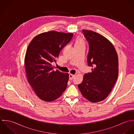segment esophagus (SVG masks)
Instances as JSON below:
<instances>
[{"instance_id":"34e87169","label":"esophagus","mask_w":134,"mask_h":134,"mask_svg":"<svg viewBox=\"0 0 134 134\" xmlns=\"http://www.w3.org/2000/svg\"><path fill=\"white\" fill-rule=\"evenodd\" d=\"M75 75H72V74H70L69 75V79L71 80H72L74 79V78H75Z\"/></svg>"}]
</instances>
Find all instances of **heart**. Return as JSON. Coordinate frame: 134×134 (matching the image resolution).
<instances>
[{"instance_id": "b5f03b06", "label": "heart", "mask_w": 134, "mask_h": 134, "mask_svg": "<svg viewBox=\"0 0 134 134\" xmlns=\"http://www.w3.org/2000/svg\"><path fill=\"white\" fill-rule=\"evenodd\" d=\"M74 46H75V47H79V46H85L84 41L83 40V39L81 37H78L75 40Z\"/></svg>"}]
</instances>
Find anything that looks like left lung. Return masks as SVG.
<instances>
[{
	"label": "left lung",
	"mask_w": 134,
	"mask_h": 134,
	"mask_svg": "<svg viewBox=\"0 0 134 134\" xmlns=\"http://www.w3.org/2000/svg\"><path fill=\"white\" fill-rule=\"evenodd\" d=\"M82 31L89 43L87 61L92 71L84 75L78 88L85 98L98 103L107 98L117 80L118 56L114 46L106 37L92 30Z\"/></svg>",
	"instance_id": "left-lung-1"
}]
</instances>
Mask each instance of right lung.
Masks as SVG:
<instances>
[{
    "mask_svg": "<svg viewBox=\"0 0 134 134\" xmlns=\"http://www.w3.org/2000/svg\"><path fill=\"white\" fill-rule=\"evenodd\" d=\"M73 34L50 31L35 36L27 47L24 59L26 78L37 96L51 102L65 91L69 74L54 70L60 50L73 37Z\"/></svg>",
    "mask_w": 134,
    "mask_h": 134,
    "instance_id": "obj_1",
    "label": "right lung"
}]
</instances>
